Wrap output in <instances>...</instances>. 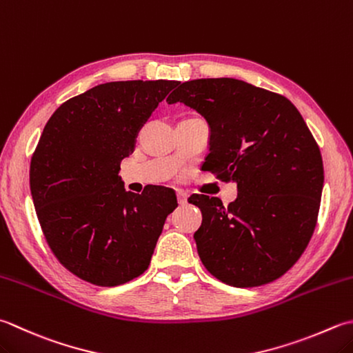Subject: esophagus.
<instances>
[{
	"label": "esophagus",
	"mask_w": 353,
	"mask_h": 353,
	"mask_svg": "<svg viewBox=\"0 0 353 353\" xmlns=\"http://www.w3.org/2000/svg\"><path fill=\"white\" fill-rule=\"evenodd\" d=\"M177 200L181 205H185L186 200H188V194L185 191H177Z\"/></svg>",
	"instance_id": "1"
}]
</instances>
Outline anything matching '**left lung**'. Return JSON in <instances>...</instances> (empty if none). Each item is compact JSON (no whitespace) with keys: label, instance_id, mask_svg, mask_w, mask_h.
<instances>
[{"label":"left lung","instance_id":"obj_1","mask_svg":"<svg viewBox=\"0 0 353 353\" xmlns=\"http://www.w3.org/2000/svg\"><path fill=\"white\" fill-rule=\"evenodd\" d=\"M167 102L208 121L205 171L237 183L228 206L190 197L202 211L194 240L203 266L236 288L277 280L305 252L319 219L323 159L303 116L285 96L231 78L186 81Z\"/></svg>","mask_w":353,"mask_h":353}]
</instances>
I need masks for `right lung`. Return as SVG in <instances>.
Returning <instances> with one entry per match:
<instances>
[{
    "label": "right lung",
    "mask_w": 353,
    "mask_h": 353,
    "mask_svg": "<svg viewBox=\"0 0 353 353\" xmlns=\"http://www.w3.org/2000/svg\"><path fill=\"white\" fill-rule=\"evenodd\" d=\"M179 81H116L57 108L30 161L41 230L67 271L96 286H119L147 271L165 219L177 206L165 186L123 190V157L137 131Z\"/></svg>",
    "instance_id": "obj_1"
}]
</instances>
